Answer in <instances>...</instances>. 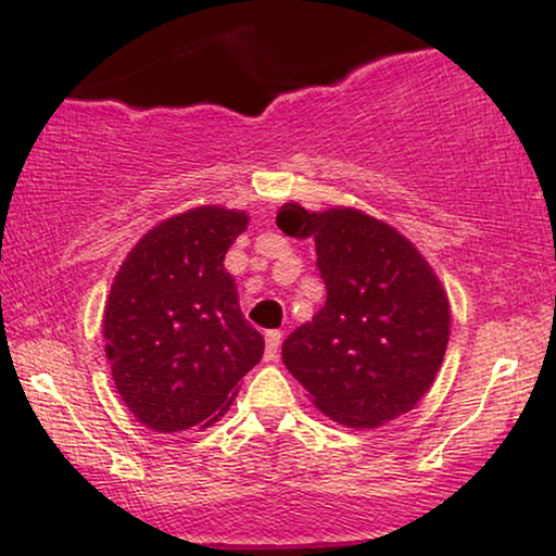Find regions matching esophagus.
Returning <instances> with one entry per match:
<instances>
[{
    "label": "esophagus",
    "mask_w": 556,
    "mask_h": 556,
    "mask_svg": "<svg viewBox=\"0 0 556 556\" xmlns=\"http://www.w3.org/2000/svg\"><path fill=\"white\" fill-rule=\"evenodd\" d=\"M279 344H282V331H277V329L266 331V350H264V358L269 361V363L279 358Z\"/></svg>",
    "instance_id": "34e87169"
}]
</instances>
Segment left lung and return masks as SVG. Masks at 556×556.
<instances>
[{"instance_id":"1","label":"left lung","mask_w":556,"mask_h":556,"mask_svg":"<svg viewBox=\"0 0 556 556\" xmlns=\"http://www.w3.org/2000/svg\"><path fill=\"white\" fill-rule=\"evenodd\" d=\"M277 227L316 240L327 303L282 344V361L324 416L374 429L429 392L450 342L442 282L413 242L355 208L285 203Z\"/></svg>"}]
</instances>
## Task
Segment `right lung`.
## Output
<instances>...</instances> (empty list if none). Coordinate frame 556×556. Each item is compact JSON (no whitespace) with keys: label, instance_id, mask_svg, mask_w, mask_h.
Listing matches in <instances>:
<instances>
[{"label":"right lung","instance_id":"obj_1","mask_svg":"<svg viewBox=\"0 0 556 556\" xmlns=\"http://www.w3.org/2000/svg\"><path fill=\"white\" fill-rule=\"evenodd\" d=\"M245 212L198 206L164 219L127 253L104 308L114 387L159 433L206 429L264 355L225 256Z\"/></svg>","mask_w":556,"mask_h":556}]
</instances>
